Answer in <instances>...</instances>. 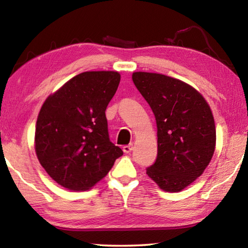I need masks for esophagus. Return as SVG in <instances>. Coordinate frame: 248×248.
I'll return each instance as SVG.
<instances>
[{
  "mask_svg": "<svg viewBox=\"0 0 248 248\" xmlns=\"http://www.w3.org/2000/svg\"><path fill=\"white\" fill-rule=\"evenodd\" d=\"M123 150H124V153H130V152H131V151L133 150V144L130 143V144H128V145H124V148H123Z\"/></svg>",
  "mask_w": 248,
  "mask_h": 248,
  "instance_id": "obj_1",
  "label": "esophagus"
}]
</instances>
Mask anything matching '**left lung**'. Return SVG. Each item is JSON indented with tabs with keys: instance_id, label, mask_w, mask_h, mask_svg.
<instances>
[{
	"instance_id": "1",
	"label": "left lung",
	"mask_w": 248,
	"mask_h": 248,
	"mask_svg": "<svg viewBox=\"0 0 248 248\" xmlns=\"http://www.w3.org/2000/svg\"><path fill=\"white\" fill-rule=\"evenodd\" d=\"M132 81L157 125V156L146 174L163 190H183L203 173L215 153L211 109L199 92L180 79L134 72Z\"/></svg>"
}]
</instances>
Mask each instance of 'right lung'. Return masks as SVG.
Masks as SVG:
<instances>
[{"mask_svg": "<svg viewBox=\"0 0 248 248\" xmlns=\"http://www.w3.org/2000/svg\"><path fill=\"white\" fill-rule=\"evenodd\" d=\"M120 74L83 72L50 95L36 124L35 150L54 182L70 190H87L104 178L124 154L109 140L105 110Z\"/></svg>", "mask_w": 248, "mask_h": 248, "instance_id": "obj_1", "label": "right lung"}]
</instances>
